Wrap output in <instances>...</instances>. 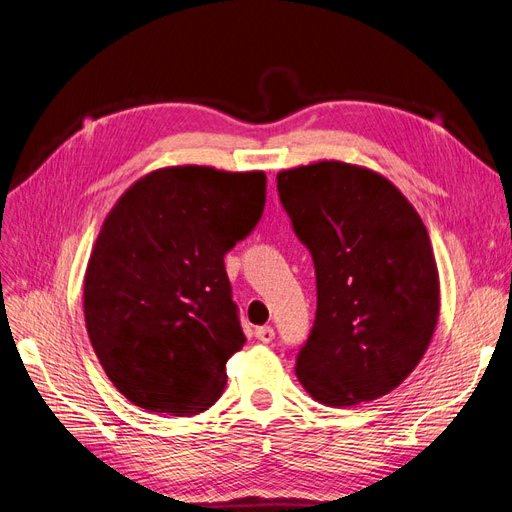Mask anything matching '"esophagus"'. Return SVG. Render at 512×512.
Masks as SVG:
<instances>
[{"mask_svg": "<svg viewBox=\"0 0 512 512\" xmlns=\"http://www.w3.org/2000/svg\"><path fill=\"white\" fill-rule=\"evenodd\" d=\"M255 337L259 339V342H263V344H270L272 339H274V329L268 325V327H257L255 329Z\"/></svg>", "mask_w": 512, "mask_h": 512, "instance_id": "1", "label": "esophagus"}]
</instances>
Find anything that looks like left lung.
<instances>
[{
  "label": "left lung",
  "instance_id": "1",
  "mask_svg": "<svg viewBox=\"0 0 512 512\" xmlns=\"http://www.w3.org/2000/svg\"><path fill=\"white\" fill-rule=\"evenodd\" d=\"M278 194L316 270V320L295 373L314 401L352 407L399 388L437 329V259L422 217L371 168L280 170Z\"/></svg>",
  "mask_w": 512,
  "mask_h": 512
}]
</instances>
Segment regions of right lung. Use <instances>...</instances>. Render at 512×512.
<instances>
[{
	"label": "right lung",
	"mask_w": 512,
	"mask_h": 512,
	"mask_svg": "<svg viewBox=\"0 0 512 512\" xmlns=\"http://www.w3.org/2000/svg\"><path fill=\"white\" fill-rule=\"evenodd\" d=\"M266 204V173L166 166L105 217L84 276L90 344L111 384L151 413L192 418L221 396L244 344L223 255Z\"/></svg>",
	"instance_id": "add662e5"
}]
</instances>
